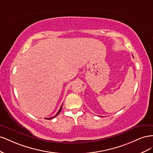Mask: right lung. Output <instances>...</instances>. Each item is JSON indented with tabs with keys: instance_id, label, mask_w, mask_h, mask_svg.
Listing matches in <instances>:
<instances>
[{
	"instance_id": "right-lung-1",
	"label": "right lung",
	"mask_w": 153,
	"mask_h": 153,
	"mask_svg": "<svg viewBox=\"0 0 153 153\" xmlns=\"http://www.w3.org/2000/svg\"><path fill=\"white\" fill-rule=\"evenodd\" d=\"M62 105H63V104H62V105H61V108H60V109H59V111H58V112H57L56 114H55V115H54V116H53L52 117H50V118H45V119H49V120H50V119H53V118H55V117H56L57 115H59V114L60 112H61V110H62Z\"/></svg>"
}]
</instances>
